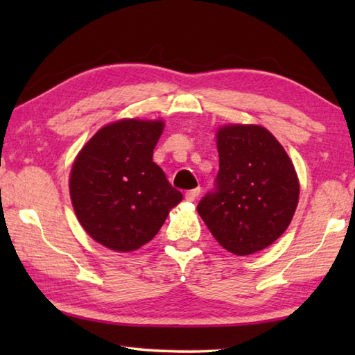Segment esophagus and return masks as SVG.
Instances as JSON below:
<instances>
[{
	"instance_id": "1",
	"label": "esophagus",
	"mask_w": 355,
	"mask_h": 355,
	"mask_svg": "<svg viewBox=\"0 0 355 355\" xmlns=\"http://www.w3.org/2000/svg\"><path fill=\"white\" fill-rule=\"evenodd\" d=\"M200 188H194V189H191V191H188L184 194V199L188 200V202H194L197 197H199V194H200Z\"/></svg>"
}]
</instances>
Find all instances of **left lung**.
Returning a JSON list of instances; mask_svg holds the SVG:
<instances>
[{
    "label": "left lung",
    "instance_id": "left-lung-1",
    "mask_svg": "<svg viewBox=\"0 0 355 355\" xmlns=\"http://www.w3.org/2000/svg\"><path fill=\"white\" fill-rule=\"evenodd\" d=\"M216 139V188L197 211L222 248L239 257L255 254L290 225L299 200L296 171L280 142L258 125H225Z\"/></svg>",
    "mask_w": 355,
    "mask_h": 355
}]
</instances>
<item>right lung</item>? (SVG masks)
I'll return each mask as SVG.
<instances>
[{
    "label": "right lung",
    "instance_id": "1",
    "mask_svg": "<svg viewBox=\"0 0 355 355\" xmlns=\"http://www.w3.org/2000/svg\"><path fill=\"white\" fill-rule=\"evenodd\" d=\"M163 130V120H117L100 128L71 166L76 218L107 249L131 252L147 244L183 199L153 163Z\"/></svg>",
    "mask_w": 355,
    "mask_h": 355
}]
</instances>
